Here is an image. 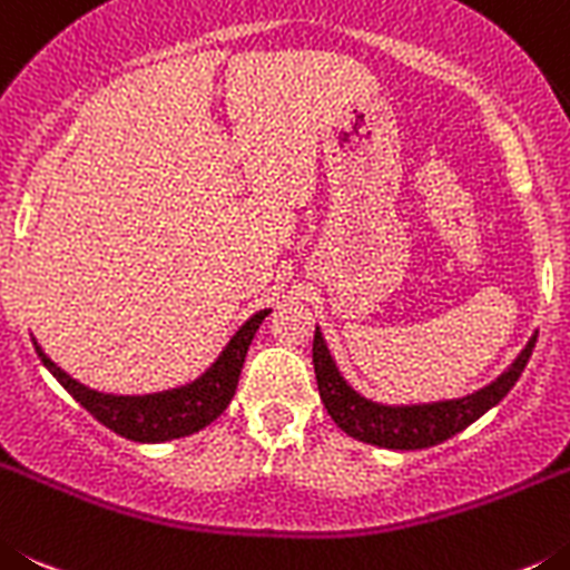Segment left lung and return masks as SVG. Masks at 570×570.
<instances>
[{"label": "left lung", "mask_w": 570, "mask_h": 570, "mask_svg": "<svg viewBox=\"0 0 570 570\" xmlns=\"http://www.w3.org/2000/svg\"><path fill=\"white\" fill-rule=\"evenodd\" d=\"M534 343L537 335L525 343L509 372H502L491 386L480 389L469 397L443 400V403H429V406H381V403L361 397L337 372L321 330H315V341H312V363H315L323 406L348 438L381 445V449H429V445L454 438L476 417H483L491 406H497L520 381L522 368L534 352Z\"/></svg>", "instance_id": "8db88e82"}]
</instances>
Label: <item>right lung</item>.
<instances>
[{"instance_id":"right-lung-1","label":"right lung","mask_w":570,"mask_h":570,"mask_svg":"<svg viewBox=\"0 0 570 570\" xmlns=\"http://www.w3.org/2000/svg\"><path fill=\"white\" fill-rule=\"evenodd\" d=\"M269 315V309H261L249 317L244 326L233 335L218 361L198 377L196 383H187L173 392L158 394H141V397H130V394H105L96 389L81 386L73 381L68 372H61L53 361L42 352V346L33 341L36 355L42 357L45 366L50 368L56 381L68 389L87 412L94 414L101 425H107L110 432L121 434L136 443H164V440L187 438V434L202 432L204 425L213 423L233 400L235 386H238L240 366L247 357V348L253 343L255 332H258L261 321Z\"/></svg>"}]
</instances>
